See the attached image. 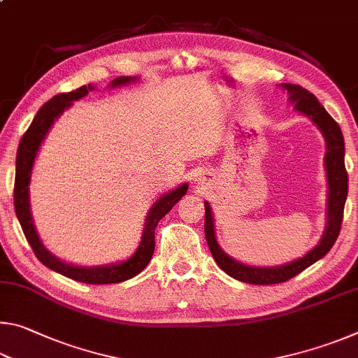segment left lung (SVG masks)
Instances as JSON below:
<instances>
[{"label":"left lung","instance_id":"left-lung-1","mask_svg":"<svg viewBox=\"0 0 358 358\" xmlns=\"http://www.w3.org/2000/svg\"><path fill=\"white\" fill-rule=\"evenodd\" d=\"M282 88L287 90L290 94L289 99L294 102L296 110L308 115L317 128L322 131L327 141V155H325V167H327V178H329V222H327V230L324 238L320 243L305 254L301 259L290 262L281 266H271V268H257V266H248L230 259L224 252L220 245L216 243L215 230H213V216H211L210 205L205 202V238L211 254L220 265V268L226 271L229 276L235 280L243 281L248 284H278L289 281L290 278L301 273L308 266L317 262L320 257H324L327 252L331 250L341 230L344 203L348 197V172L344 166V138L343 132L335 120H333L329 112L320 106L316 96L308 92L300 85L282 83Z\"/></svg>","mask_w":358,"mask_h":358}]
</instances>
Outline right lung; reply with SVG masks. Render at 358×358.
Wrapping results in <instances>:
<instances>
[{
	"instance_id": "obj_1",
	"label": "right lung",
	"mask_w": 358,
	"mask_h": 358,
	"mask_svg": "<svg viewBox=\"0 0 358 358\" xmlns=\"http://www.w3.org/2000/svg\"><path fill=\"white\" fill-rule=\"evenodd\" d=\"M131 77H118L112 82V87H118V85L131 82ZM90 90H93L92 85H83V87L74 90L69 93H59L53 96L50 101H47L44 106L39 108V112L36 113L33 123L29 124L25 134H23L22 141L19 143V150H17V161H15V183H14V205H15V213L19 217L20 226L23 229V234L28 240V243L31 245L33 251L42 264L48 268L58 271L64 276L71 278V280L87 282V284H113L121 282L134 278L136 275L148 265L155 251V229L159 222L161 217H164L172 207L177 203L181 197L185 196L187 191V185H181L178 189L162 196L153 207H151L148 217H147V226L143 230V237L141 241V246L136 251L134 256L131 259L124 260L123 264L110 265V266H98V268H82V266L68 265L58 260L55 256H52L48 252L44 245L41 243V240L36 234L31 213H29V199H28V185H29V175H31L33 162L36 153L41 147V142L44 141L47 131L50 129L53 121L62 113L66 107L71 106V101L80 99L87 94Z\"/></svg>"
}]
</instances>
